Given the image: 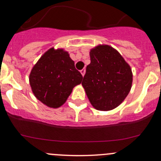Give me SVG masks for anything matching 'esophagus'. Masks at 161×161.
<instances>
[{
  "mask_svg": "<svg viewBox=\"0 0 161 161\" xmlns=\"http://www.w3.org/2000/svg\"><path fill=\"white\" fill-rule=\"evenodd\" d=\"M80 72H81V74H82V76H84V75H85V72H86V70H85V69H82V70L80 71Z\"/></svg>",
  "mask_w": 161,
  "mask_h": 161,
  "instance_id": "obj_1",
  "label": "esophagus"
}]
</instances>
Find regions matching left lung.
Masks as SVG:
<instances>
[{"label": "left lung", "instance_id": "1", "mask_svg": "<svg viewBox=\"0 0 161 161\" xmlns=\"http://www.w3.org/2000/svg\"><path fill=\"white\" fill-rule=\"evenodd\" d=\"M132 73L121 55L104 45L90 51V64L82 85L91 104L100 111L117 108L131 90Z\"/></svg>", "mask_w": 161, "mask_h": 161}]
</instances>
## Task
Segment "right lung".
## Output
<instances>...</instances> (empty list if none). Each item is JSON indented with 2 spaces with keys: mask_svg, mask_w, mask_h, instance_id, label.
Listing matches in <instances>:
<instances>
[{
  "mask_svg": "<svg viewBox=\"0 0 161 161\" xmlns=\"http://www.w3.org/2000/svg\"><path fill=\"white\" fill-rule=\"evenodd\" d=\"M82 75L75 67L68 52L51 48L40 58L30 75L35 97L50 108L63 104L72 89L82 82Z\"/></svg>",
  "mask_w": 161,
  "mask_h": 161,
  "instance_id": "1",
  "label": "right lung"
}]
</instances>
